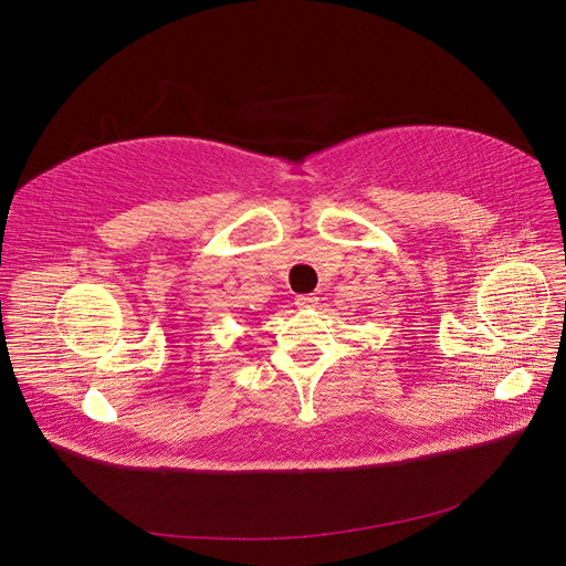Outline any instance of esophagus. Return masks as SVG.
Wrapping results in <instances>:
<instances>
[{
    "label": "esophagus",
    "mask_w": 566,
    "mask_h": 566,
    "mask_svg": "<svg viewBox=\"0 0 566 566\" xmlns=\"http://www.w3.org/2000/svg\"><path fill=\"white\" fill-rule=\"evenodd\" d=\"M318 305L316 295H295V307L297 310H314Z\"/></svg>",
    "instance_id": "esophagus-1"
}]
</instances>
